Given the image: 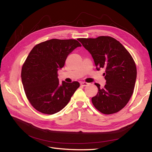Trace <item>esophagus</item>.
<instances>
[{
  "label": "esophagus",
  "instance_id": "1",
  "mask_svg": "<svg viewBox=\"0 0 152 152\" xmlns=\"http://www.w3.org/2000/svg\"><path fill=\"white\" fill-rule=\"evenodd\" d=\"M89 84L88 83H87V82H81L80 83V85H81L82 86H87Z\"/></svg>",
  "mask_w": 152,
  "mask_h": 152
}]
</instances>
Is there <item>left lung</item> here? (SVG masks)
<instances>
[{
    "label": "left lung",
    "mask_w": 152,
    "mask_h": 152,
    "mask_svg": "<svg viewBox=\"0 0 152 152\" xmlns=\"http://www.w3.org/2000/svg\"><path fill=\"white\" fill-rule=\"evenodd\" d=\"M91 53L96 69H105L104 88L99 83L98 93L91 99L95 107L104 114H114L124 108L133 93L137 79V67L125 47L110 37L79 38Z\"/></svg>",
    "instance_id": "left-lung-1"
}]
</instances>
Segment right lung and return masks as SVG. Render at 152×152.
<instances>
[{"mask_svg":"<svg viewBox=\"0 0 152 152\" xmlns=\"http://www.w3.org/2000/svg\"><path fill=\"white\" fill-rule=\"evenodd\" d=\"M82 46L74 39H51L36 45L23 64L21 80L31 105L40 112L53 114L70 101L80 83H59L57 71L68 56Z\"/></svg>","mask_w":152,"mask_h":152,"instance_id":"right-lung-1","label":"right lung"}]
</instances>
